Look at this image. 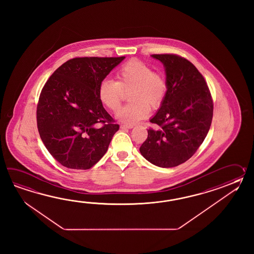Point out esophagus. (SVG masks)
Segmentation results:
<instances>
[{
  "mask_svg": "<svg viewBox=\"0 0 254 254\" xmlns=\"http://www.w3.org/2000/svg\"><path fill=\"white\" fill-rule=\"evenodd\" d=\"M120 128L122 129H131V128H133V125H121L120 126Z\"/></svg>",
  "mask_w": 254,
  "mask_h": 254,
  "instance_id": "esophagus-1",
  "label": "esophagus"
}]
</instances>
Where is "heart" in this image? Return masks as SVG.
I'll return each mask as SVG.
<instances>
[{"label": "heart", "instance_id": "obj_1", "mask_svg": "<svg viewBox=\"0 0 254 254\" xmlns=\"http://www.w3.org/2000/svg\"><path fill=\"white\" fill-rule=\"evenodd\" d=\"M116 81L103 80L99 87V99L103 106L116 113L122 106L125 93L129 103L117 114V119L132 125L146 118L151 109L162 105L168 92L165 76L139 60H129L116 72Z\"/></svg>", "mask_w": 254, "mask_h": 254}]
</instances>
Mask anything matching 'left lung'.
I'll return each mask as SVG.
<instances>
[{
	"mask_svg": "<svg viewBox=\"0 0 254 254\" xmlns=\"http://www.w3.org/2000/svg\"><path fill=\"white\" fill-rule=\"evenodd\" d=\"M164 66L168 92L150 122L140 148L141 155L158 167L172 168L188 161L203 142L213 114L211 92L203 76L188 60L174 54H152Z\"/></svg>",
	"mask_w": 254,
	"mask_h": 254,
	"instance_id": "obj_1",
	"label": "left lung"
}]
</instances>
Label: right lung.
<instances>
[{"instance_id":"right-lung-1","label":"right lung","mask_w":254,"mask_h":254,"mask_svg":"<svg viewBox=\"0 0 254 254\" xmlns=\"http://www.w3.org/2000/svg\"><path fill=\"white\" fill-rule=\"evenodd\" d=\"M125 57L69 60L43 86L37 126L49 152L63 166L87 170L108 150L119 125L103 108L99 87ZM100 123L103 127H99Z\"/></svg>"}]
</instances>
